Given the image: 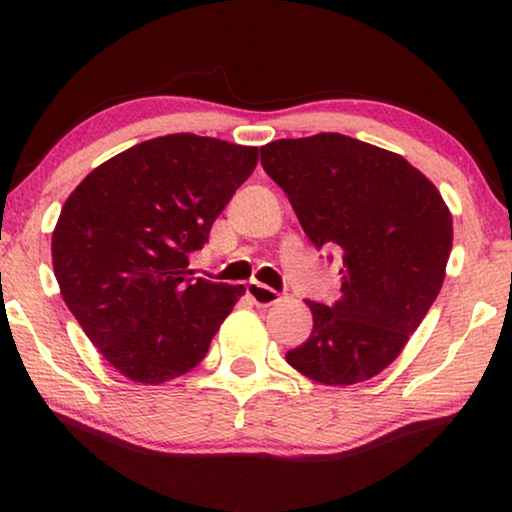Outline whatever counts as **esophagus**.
I'll return each mask as SVG.
<instances>
[{
  "label": "esophagus",
  "instance_id": "34e87169",
  "mask_svg": "<svg viewBox=\"0 0 512 512\" xmlns=\"http://www.w3.org/2000/svg\"><path fill=\"white\" fill-rule=\"evenodd\" d=\"M247 293H249V298L261 307H270V305H275V303H279V300H282V293H277L275 289H270V286H265L261 282H249Z\"/></svg>",
  "mask_w": 512,
  "mask_h": 512
}]
</instances>
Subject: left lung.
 <instances>
[{
	"label": "left lung",
	"instance_id": "8db88e82",
	"mask_svg": "<svg viewBox=\"0 0 512 512\" xmlns=\"http://www.w3.org/2000/svg\"><path fill=\"white\" fill-rule=\"evenodd\" d=\"M261 165L314 247L340 256L338 300L307 303L312 333L286 361L328 387L370 380L401 354L443 286L450 209L403 156L338 132L265 144Z\"/></svg>",
	"mask_w": 512,
	"mask_h": 512
}]
</instances>
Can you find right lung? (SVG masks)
I'll use <instances>...</instances> for the list:
<instances>
[{"label": "right lung", "instance_id": "1", "mask_svg": "<svg viewBox=\"0 0 512 512\" xmlns=\"http://www.w3.org/2000/svg\"><path fill=\"white\" fill-rule=\"evenodd\" d=\"M258 163L256 146L181 132L95 167L62 207L53 270L90 342L132 382L160 384L205 359L244 286L188 277Z\"/></svg>", "mask_w": 512, "mask_h": 512}]
</instances>
